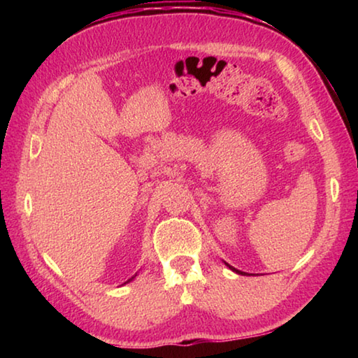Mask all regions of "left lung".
I'll use <instances>...</instances> for the list:
<instances>
[{
    "label": "left lung",
    "instance_id": "left-lung-1",
    "mask_svg": "<svg viewBox=\"0 0 358 358\" xmlns=\"http://www.w3.org/2000/svg\"><path fill=\"white\" fill-rule=\"evenodd\" d=\"M230 268H232V266H230ZM235 270V268H234ZM235 271H237V273H241V275H243V271H238V270H235Z\"/></svg>",
    "mask_w": 358,
    "mask_h": 358
}]
</instances>
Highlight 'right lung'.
Masks as SVG:
<instances>
[{
    "label": "right lung",
    "mask_w": 358,
    "mask_h": 358,
    "mask_svg": "<svg viewBox=\"0 0 358 358\" xmlns=\"http://www.w3.org/2000/svg\"><path fill=\"white\" fill-rule=\"evenodd\" d=\"M131 280H132V278H131ZM131 280H129V281H131Z\"/></svg>",
    "instance_id": "1"
}]
</instances>
